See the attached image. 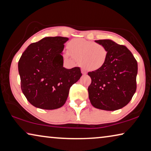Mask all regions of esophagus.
<instances>
[{
  "label": "esophagus",
  "instance_id": "obj_1",
  "mask_svg": "<svg viewBox=\"0 0 151 151\" xmlns=\"http://www.w3.org/2000/svg\"><path fill=\"white\" fill-rule=\"evenodd\" d=\"M81 73H82V74H83V75H86V74H87V73H86V71H85L84 69H81Z\"/></svg>",
  "mask_w": 151,
  "mask_h": 151
}]
</instances>
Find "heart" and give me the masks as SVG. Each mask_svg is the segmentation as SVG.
<instances>
[{
  "mask_svg": "<svg viewBox=\"0 0 151 151\" xmlns=\"http://www.w3.org/2000/svg\"><path fill=\"white\" fill-rule=\"evenodd\" d=\"M67 58H75L85 69L97 71L105 66L108 59V51L102 45L83 39L72 40L68 45Z\"/></svg>",
  "mask_w": 151,
  "mask_h": 151,
  "instance_id": "b5f03b06",
  "label": "heart"
}]
</instances>
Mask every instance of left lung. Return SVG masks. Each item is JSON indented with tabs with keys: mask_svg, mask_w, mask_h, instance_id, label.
I'll list each match as a JSON object with an SVG mask.
<instances>
[{
	"mask_svg": "<svg viewBox=\"0 0 151 151\" xmlns=\"http://www.w3.org/2000/svg\"><path fill=\"white\" fill-rule=\"evenodd\" d=\"M95 42L106 47L108 59L102 69L88 73L91 78L88 87L90 102L93 107L104 111L122 109L136 92L138 63L124 45L111 39Z\"/></svg>",
	"mask_w": 151,
	"mask_h": 151,
	"instance_id": "8db88e82",
	"label": "left lung"
}]
</instances>
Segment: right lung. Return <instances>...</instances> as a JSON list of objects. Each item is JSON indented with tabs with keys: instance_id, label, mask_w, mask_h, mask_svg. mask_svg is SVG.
<instances>
[{
	"instance_id": "1",
	"label": "right lung",
	"mask_w": 151,
	"mask_h": 151,
	"mask_svg": "<svg viewBox=\"0 0 151 151\" xmlns=\"http://www.w3.org/2000/svg\"><path fill=\"white\" fill-rule=\"evenodd\" d=\"M67 37H45L30 44L20 58L18 71L24 95L34 106L45 110L62 107L70 87L82 76L79 67L63 66Z\"/></svg>"
}]
</instances>
